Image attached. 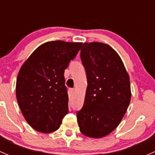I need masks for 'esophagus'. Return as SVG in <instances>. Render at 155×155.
<instances>
[{"instance_id":"1","label":"esophagus","mask_w":155,"mask_h":155,"mask_svg":"<svg viewBox=\"0 0 155 155\" xmlns=\"http://www.w3.org/2000/svg\"><path fill=\"white\" fill-rule=\"evenodd\" d=\"M75 91H76V90H75L74 88H72V89H70V92H71V94H73L75 93Z\"/></svg>"}]
</instances>
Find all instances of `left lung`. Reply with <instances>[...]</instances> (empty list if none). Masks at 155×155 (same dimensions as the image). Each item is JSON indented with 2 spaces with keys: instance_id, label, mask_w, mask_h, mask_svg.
I'll return each instance as SVG.
<instances>
[{
  "instance_id": "obj_1",
  "label": "left lung",
  "mask_w": 155,
  "mask_h": 155,
  "mask_svg": "<svg viewBox=\"0 0 155 155\" xmlns=\"http://www.w3.org/2000/svg\"><path fill=\"white\" fill-rule=\"evenodd\" d=\"M87 75L83 107L76 114L83 135L101 138L122 120L130 102V77L118 53L103 43H84L80 54Z\"/></svg>"
}]
</instances>
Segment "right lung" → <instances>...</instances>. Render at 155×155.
<instances>
[{"mask_svg": "<svg viewBox=\"0 0 155 155\" xmlns=\"http://www.w3.org/2000/svg\"><path fill=\"white\" fill-rule=\"evenodd\" d=\"M82 43L56 40L36 48L25 61L16 79L17 101L29 125L48 134L60 127L68 112L64 70Z\"/></svg>", "mask_w": 155, "mask_h": 155, "instance_id": "obj_1", "label": "right lung"}]
</instances>
